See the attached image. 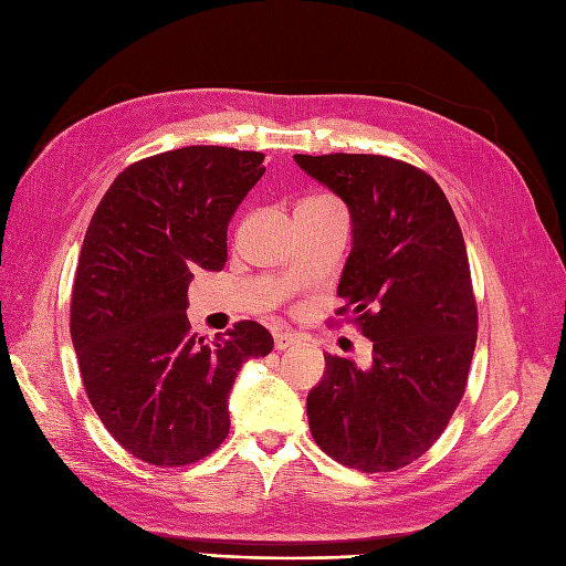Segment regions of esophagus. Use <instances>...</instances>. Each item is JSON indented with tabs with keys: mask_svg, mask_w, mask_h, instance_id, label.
<instances>
[{
	"mask_svg": "<svg viewBox=\"0 0 566 566\" xmlns=\"http://www.w3.org/2000/svg\"><path fill=\"white\" fill-rule=\"evenodd\" d=\"M298 343V335L290 331H274V347L276 350H290Z\"/></svg>",
	"mask_w": 566,
	"mask_h": 566,
	"instance_id": "34e87169",
	"label": "esophagus"
}]
</instances>
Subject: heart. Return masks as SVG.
Segmentation results:
<instances>
[{
	"mask_svg": "<svg viewBox=\"0 0 566 566\" xmlns=\"http://www.w3.org/2000/svg\"><path fill=\"white\" fill-rule=\"evenodd\" d=\"M318 199H331V197H308V199H304V201H318Z\"/></svg>",
	"mask_w": 566,
	"mask_h": 566,
	"instance_id": "1",
	"label": "heart"
}]
</instances>
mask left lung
<instances>
[{"mask_svg":"<svg viewBox=\"0 0 566 566\" xmlns=\"http://www.w3.org/2000/svg\"><path fill=\"white\" fill-rule=\"evenodd\" d=\"M353 216L343 306L371 340L369 367L326 355L306 413L318 448L359 472L426 454L460 406L476 345V298L462 228L428 172L387 155H294Z\"/></svg>","mask_w":566,"mask_h":566,"instance_id":"left-lung-1","label":"left lung"}]
</instances>
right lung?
<instances>
[{"label":"right lung","mask_w":566,"mask_h":566,"mask_svg":"<svg viewBox=\"0 0 566 566\" xmlns=\"http://www.w3.org/2000/svg\"><path fill=\"white\" fill-rule=\"evenodd\" d=\"M262 160L223 146L150 155L114 179L84 233L70 302L84 391L112 438L153 467L219 448L238 369L274 347L255 321L203 340L187 318L191 276L223 270L228 221Z\"/></svg>","instance_id":"right-lung-1"}]
</instances>
